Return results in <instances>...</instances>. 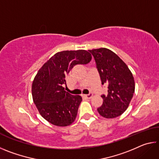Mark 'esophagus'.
<instances>
[{"label": "esophagus", "instance_id": "obj_1", "mask_svg": "<svg viewBox=\"0 0 159 159\" xmlns=\"http://www.w3.org/2000/svg\"><path fill=\"white\" fill-rule=\"evenodd\" d=\"M86 98L87 99H91L93 98V93H90V94H88V95H84Z\"/></svg>", "mask_w": 159, "mask_h": 159}]
</instances>
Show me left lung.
I'll use <instances>...</instances> for the list:
<instances>
[{"label": "left lung", "mask_w": 159, "mask_h": 159, "mask_svg": "<svg viewBox=\"0 0 159 159\" xmlns=\"http://www.w3.org/2000/svg\"><path fill=\"white\" fill-rule=\"evenodd\" d=\"M102 80L108 85V94L102 95L103 104L98 109L102 116L114 118L124 112L130 104L134 92L133 74L116 54L105 48L90 50Z\"/></svg>", "instance_id": "obj_1"}]
</instances>
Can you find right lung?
Listing matches in <instances>:
<instances>
[{
  "mask_svg": "<svg viewBox=\"0 0 159 159\" xmlns=\"http://www.w3.org/2000/svg\"><path fill=\"white\" fill-rule=\"evenodd\" d=\"M91 59L85 50L61 51L39 70L32 83V97L40 114L51 124L64 127L76 119L82 98L66 92L63 85L75 65L89 63Z\"/></svg>",
  "mask_w": 159,
  "mask_h": 159,
  "instance_id": "obj_1",
  "label": "right lung"
}]
</instances>
